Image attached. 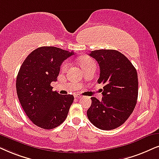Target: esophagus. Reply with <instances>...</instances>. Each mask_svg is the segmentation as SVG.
<instances>
[{"instance_id": "esophagus-1", "label": "esophagus", "mask_w": 159, "mask_h": 159, "mask_svg": "<svg viewBox=\"0 0 159 159\" xmlns=\"http://www.w3.org/2000/svg\"><path fill=\"white\" fill-rule=\"evenodd\" d=\"M75 98H81L82 96L80 95V94H75Z\"/></svg>"}]
</instances>
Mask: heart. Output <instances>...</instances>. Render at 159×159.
<instances>
[{
    "mask_svg": "<svg viewBox=\"0 0 159 159\" xmlns=\"http://www.w3.org/2000/svg\"><path fill=\"white\" fill-rule=\"evenodd\" d=\"M79 64L80 65H81V67L83 68L84 70L91 67H95V63H94V60L89 57H83L81 58V59H80ZM68 66H69V63H68L67 61L64 62L61 65V70L65 71V70H67Z\"/></svg>",
    "mask_w": 159,
    "mask_h": 159,
    "instance_id": "1",
    "label": "heart"
}]
</instances>
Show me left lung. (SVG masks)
Instances as JSON below:
<instances>
[{"label":"left lung","mask_w":159,"mask_h":159,"mask_svg":"<svg viewBox=\"0 0 159 159\" xmlns=\"http://www.w3.org/2000/svg\"><path fill=\"white\" fill-rule=\"evenodd\" d=\"M89 55L99 64L98 83L104 86L101 100L91 98L88 119L99 129H114L128 119L135 108L138 98L137 72L128 58L115 50H96Z\"/></svg>","instance_id":"obj_1"}]
</instances>
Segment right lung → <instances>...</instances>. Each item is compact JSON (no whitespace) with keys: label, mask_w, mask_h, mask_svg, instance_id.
<instances>
[{"label":"right lung","mask_w":159,"mask_h":159,"mask_svg":"<svg viewBox=\"0 0 159 159\" xmlns=\"http://www.w3.org/2000/svg\"><path fill=\"white\" fill-rule=\"evenodd\" d=\"M74 54L43 46L32 51L20 68L16 80L18 99L26 115L38 127L53 129L67 118L73 95L53 92L51 83L57 81L62 62Z\"/></svg>","instance_id":"1"}]
</instances>
